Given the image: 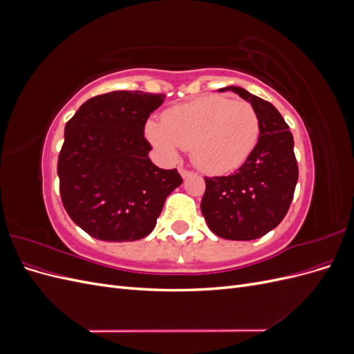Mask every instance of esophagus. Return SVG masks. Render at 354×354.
Returning a JSON list of instances; mask_svg holds the SVG:
<instances>
[{
	"instance_id": "obj_1",
	"label": "esophagus",
	"mask_w": 354,
	"mask_h": 354,
	"mask_svg": "<svg viewBox=\"0 0 354 354\" xmlns=\"http://www.w3.org/2000/svg\"><path fill=\"white\" fill-rule=\"evenodd\" d=\"M180 174H181V177H183V178H187V177H190L192 174H194V171H190V169H187V168L181 167V168H180Z\"/></svg>"
}]
</instances>
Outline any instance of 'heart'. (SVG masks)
Wrapping results in <instances>:
<instances>
[{
    "label": "heart",
    "instance_id": "1",
    "mask_svg": "<svg viewBox=\"0 0 354 354\" xmlns=\"http://www.w3.org/2000/svg\"><path fill=\"white\" fill-rule=\"evenodd\" d=\"M145 133L164 156L174 158L177 146L190 149L202 171L226 174L239 168L254 151L260 121L250 103L214 94L167 109L162 124L149 121Z\"/></svg>",
    "mask_w": 354,
    "mask_h": 354
}]
</instances>
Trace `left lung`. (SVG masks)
Segmentation results:
<instances>
[{
    "label": "left lung",
    "mask_w": 354,
    "mask_h": 354,
    "mask_svg": "<svg viewBox=\"0 0 354 354\" xmlns=\"http://www.w3.org/2000/svg\"><path fill=\"white\" fill-rule=\"evenodd\" d=\"M248 100L259 115L260 137L234 174L205 177L201 211L208 227L229 241H252L279 224L298 180L294 137L274 106L241 87H226Z\"/></svg>",
    "instance_id": "8db88e82"
}]
</instances>
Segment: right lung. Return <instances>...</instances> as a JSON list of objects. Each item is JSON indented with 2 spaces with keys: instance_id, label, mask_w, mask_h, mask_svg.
<instances>
[{
  "instance_id": "right-lung-1",
  "label": "right lung",
  "mask_w": 354,
  "mask_h": 354,
  "mask_svg": "<svg viewBox=\"0 0 354 354\" xmlns=\"http://www.w3.org/2000/svg\"><path fill=\"white\" fill-rule=\"evenodd\" d=\"M165 94L112 91L85 102L65 127L57 160L62 203L90 236L138 241L151 233L167 196L183 183L152 164L147 118Z\"/></svg>"
}]
</instances>
